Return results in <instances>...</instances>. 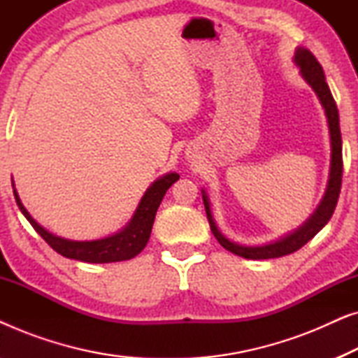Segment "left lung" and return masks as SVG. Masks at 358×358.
Listing matches in <instances>:
<instances>
[{"instance_id":"1","label":"left lung","mask_w":358,"mask_h":358,"mask_svg":"<svg viewBox=\"0 0 358 358\" xmlns=\"http://www.w3.org/2000/svg\"><path fill=\"white\" fill-rule=\"evenodd\" d=\"M295 65L300 68V73L308 85L313 87L316 92L317 99H320L322 109H324L327 127H329V136H331V166H329V176H327V185L322 195L320 205L315 210V213L296 228L295 231L285 234L277 241L262 244V246H244V244H238L228 239L224 234L220 231L217 223H215L212 210H210L208 195L202 189V199L205 205V212H207V218L212 228L213 236L218 239L224 249L229 252L241 256L244 259H273L282 257L287 254H292L298 251V249L305 246V244L316 236L322 228L329 222L332 213H334L337 199L341 194V184H342V136H341V127H339V110H337L336 101L331 94L329 86L326 83L324 71L316 57L308 50V48L298 47L295 50V57H293Z\"/></svg>"}]
</instances>
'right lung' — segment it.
<instances>
[{"label": "right lung", "mask_w": 358, "mask_h": 358, "mask_svg": "<svg viewBox=\"0 0 358 358\" xmlns=\"http://www.w3.org/2000/svg\"><path fill=\"white\" fill-rule=\"evenodd\" d=\"M179 179L178 173H168L156 179L153 184L146 189V192L141 197L138 207H136L134 217L129 223L125 224L120 231H117L110 236L92 239V241H73V239H66L62 236H57L45 228L41 227L36 220L31 217L24 207L16 187L13 182L14 197H16V203L19 210H21L27 222L32 224L34 229L45 239L48 246L55 249L58 254L65 256L68 259H76V261L90 262V264H109V262H120L129 261V259L135 257L136 254L143 251L146 243H148L151 228H153L156 212L163 200L166 190L173 185L176 180Z\"/></svg>", "instance_id": "obj_1"}]
</instances>
